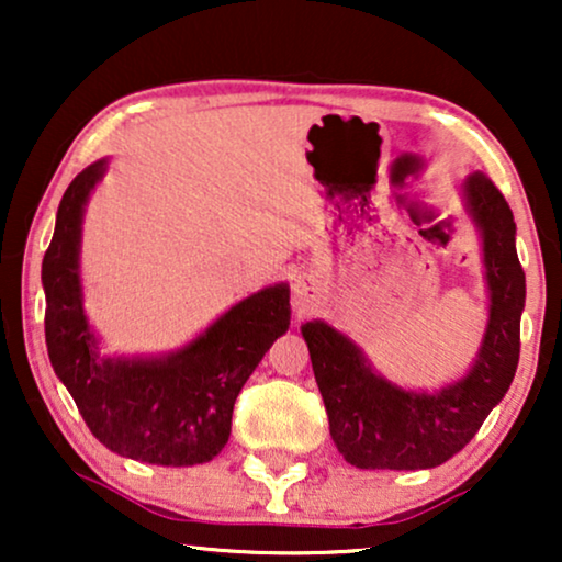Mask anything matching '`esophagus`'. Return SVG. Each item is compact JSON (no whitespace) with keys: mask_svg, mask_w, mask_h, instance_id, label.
<instances>
[{"mask_svg":"<svg viewBox=\"0 0 562 562\" xmlns=\"http://www.w3.org/2000/svg\"><path fill=\"white\" fill-rule=\"evenodd\" d=\"M306 291H310V286H306L304 281H296L294 283V299H296V304H302L304 299H306Z\"/></svg>","mask_w":562,"mask_h":562,"instance_id":"1","label":"esophagus"}]
</instances>
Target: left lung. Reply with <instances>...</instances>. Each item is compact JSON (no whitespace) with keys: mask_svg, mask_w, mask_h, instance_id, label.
I'll list each match as a JSON object with an SVG mask.
<instances>
[{"mask_svg":"<svg viewBox=\"0 0 562 562\" xmlns=\"http://www.w3.org/2000/svg\"><path fill=\"white\" fill-rule=\"evenodd\" d=\"M465 199L483 233L491 314L479 360L463 381L435 396L412 394L375 375L356 345L325 322L302 327L329 435L350 465L386 471L442 465L473 440L512 386L525 310V271L514 245L517 225L486 173L468 176Z\"/></svg>","mask_w":562,"mask_h":562,"instance_id":"obj_1","label":"left lung"}]
</instances>
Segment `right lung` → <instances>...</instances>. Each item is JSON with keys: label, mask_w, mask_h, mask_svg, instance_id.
<instances>
[{"label": "right lung", "mask_w": 562, "mask_h": 562, "mask_svg": "<svg viewBox=\"0 0 562 562\" xmlns=\"http://www.w3.org/2000/svg\"><path fill=\"white\" fill-rule=\"evenodd\" d=\"M97 160L68 183L43 258L45 345L53 371L99 442L153 465H196L227 445L235 398L273 340L289 329V289L233 306L189 348L158 360L99 358L81 306L79 240Z\"/></svg>", "instance_id": "right-lung-1"}]
</instances>
